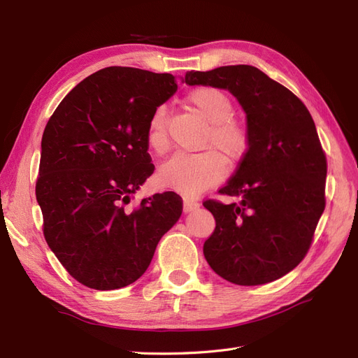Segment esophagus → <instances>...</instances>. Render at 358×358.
Returning a JSON list of instances; mask_svg holds the SVG:
<instances>
[{
    "instance_id": "1",
    "label": "esophagus",
    "mask_w": 358,
    "mask_h": 358,
    "mask_svg": "<svg viewBox=\"0 0 358 358\" xmlns=\"http://www.w3.org/2000/svg\"><path fill=\"white\" fill-rule=\"evenodd\" d=\"M199 206H200V203L196 201V200L183 199V212H185V213H188V212H191V210H194V209H197Z\"/></svg>"
}]
</instances>
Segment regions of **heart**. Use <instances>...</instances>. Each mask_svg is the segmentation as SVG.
Here are the masks:
<instances>
[{
	"instance_id": "1",
	"label": "heart",
	"mask_w": 358,
	"mask_h": 358,
	"mask_svg": "<svg viewBox=\"0 0 358 358\" xmlns=\"http://www.w3.org/2000/svg\"><path fill=\"white\" fill-rule=\"evenodd\" d=\"M188 104L210 125L201 140L204 150L197 154L178 152L158 170L162 187L185 196H197L218 185L225 176V159L230 166L242 162L251 149V133L246 124L233 117L234 104L224 91L213 86H201L187 96ZM146 143L155 154H164L169 148L167 110L157 107L150 115Z\"/></svg>"
}]
</instances>
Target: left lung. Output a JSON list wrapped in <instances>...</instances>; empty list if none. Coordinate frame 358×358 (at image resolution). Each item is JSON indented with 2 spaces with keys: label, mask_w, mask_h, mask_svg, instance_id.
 <instances>
[{
  "label": "left lung",
  "mask_w": 358,
  "mask_h": 358,
  "mask_svg": "<svg viewBox=\"0 0 358 358\" xmlns=\"http://www.w3.org/2000/svg\"><path fill=\"white\" fill-rule=\"evenodd\" d=\"M188 85L229 90L246 112L251 149L220 194L209 199L215 230L203 252L215 273L236 285H262L300 264L326 208L327 158L297 95L252 66L189 71Z\"/></svg>",
  "instance_id": "left-lung-1"
}]
</instances>
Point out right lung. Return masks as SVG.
Wrapping results in <instances>:
<instances>
[{
    "label": "right lung",
    "instance_id": "obj_1",
    "mask_svg": "<svg viewBox=\"0 0 358 358\" xmlns=\"http://www.w3.org/2000/svg\"><path fill=\"white\" fill-rule=\"evenodd\" d=\"M170 73L107 67L88 76L46 124L36 196L43 234L82 285L117 289L142 276L182 213L167 191L127 208L152 175L150 115L176 92Z\"/></svg>",
    "mask_w": 358,
    "mask_h": 358
}]
</instances>
